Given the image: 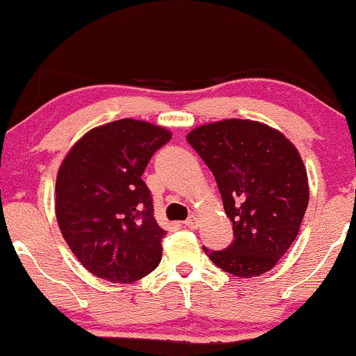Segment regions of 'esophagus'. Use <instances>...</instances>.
<instances>
[{
    "instance_id": "esophagus-1",
    "label": "esophagus",
    "mask_w": 356,
    "mask_h": 356,
    "mask_svg": "<svg viewBox=\"0 0 356 356\" xmlns=\"http://www.w3.org/2000/svg\"><path fill=\"white\" fill-rule=\"evenodd\" d=\"M186 226H187V227H191V229H197V226H199V219L195 218L194 214L189 216V218H187V220H186Z\"/></svg>"
}]
</instances>
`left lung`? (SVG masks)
Returning a JSON list of instances; mask_svg holds the SVG:
<instances>
[{"instance_id": "1", "label": "left lung", "mask_w": 356, "mask_h": 356, "mask_svg": "<svg viewBox=\"0 0 356 356\" xmlns=\"http://www.w3.org/2000/svg\"><path fill=\"white\" fill-rule=\"evenodd\" d=\"M187 142L214 175L234 231L229 246L202 248L206 254L239 277L275 268L295 243L308 207V175L296 147L280 130L241 118L195 127Z\"/></svg>"}]
</instances>
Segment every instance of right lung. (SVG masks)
Here are the masks:
<instances>
[{"label":"right lung","mask_w":356,"mask_h":356,"mask_svg":"<svg viewBox=\"0 0 356 356\" xmlns=\"http://www.w3.org/2000/svg\"><path fill=\"white\" fill-rule=\"evenodd\" d=\"M170 138L164 127L122 118L85 134L61 162L56 220L73 254L97 277L134 283L161 263L165 231L142 174Z\"/></svg>","instance_id":"add662e5"}]
</instances>
